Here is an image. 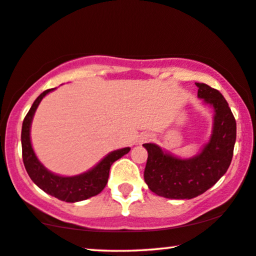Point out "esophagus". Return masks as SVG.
<instances>
[{
	"label": "esophagus",
	"instance_id": "obj_1",
	"mask_svg": "<svg viewBox=\"0 0 256 256\" xmlns=\"http://www.w3.org/2000/svg\"><path fill=\"white\" fill-rule=\"evenodd\" d=\"M151 140H152V137L148 134H142L140 138H139V144H142V142H151Z\"/></svg>",
	"mask_w": 256,
	"mask_h": 256
}]
</instances>
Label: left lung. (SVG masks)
Returning a JSON list of instances; mask_svg holds the SVG:
<instances>
[{"instance_id": "1", "label": "left lung", "mask_w": 256, "mask_h": 256, "mask_svg": "<svg viewBox=\"0 0 256 256\" xmlns=\"http://www.w3.org/2000/svg\"><path fill=\"white\" fill-rule=\"evenodd\" d=\"M198 97L214 110L208 144L199 154L180 159L158 145L144 144L148 156L144 179L153 193L168 199H192L210 188L230 168L236 139V122L228 103L216 88L196 83Z\"/></svg>"}]
</instances>
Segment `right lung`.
Here are the masks:
<instances>
[{
	"label": "right lung",
	"instance_id": "obj_1",
	"mask_svg": "<svg viewBox=\"0 0 256 256\" xmlns=\"http://www.w3.org/2000/svg\"><path fill=\"white\" fill-rule=\"evenodd\" d=\"M54 88H49L40 94L34 102L28 114H26L22 125V158L24 168L28 172L30 179L43 190L44 192L50 194L57 199L66 202H77L88 198L97 196L104 187L106 186L111 165L116 160L122 158L126 153L130 152V148H125L114 151L105 156L100 162L90 171L83 174L74 176H60L54 174L44 168L34 152L32 142H30V125L35 111L43 97L52 91Z\"/></svg>",
	"mask_w": 256,
	"mask_h": 256
}]
</instances>
